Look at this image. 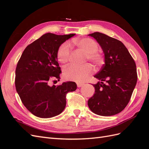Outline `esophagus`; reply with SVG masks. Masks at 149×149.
Segmentation results:
<instances>
[{"label": "esophagus", "mask_w": 149, "mask_h": 149, "mask_svg": "<svg viewBox=\"0 0 149 149\" xmlns=\"http://www.w3.org/2000/svg\"><path fill=\"white\" fill-rule=\"evenodd\" d=\"M83 84H84L82 83H77V86H78V88H80V87H81Z\"/></svg>", "instance_id": "esophagus-1"}]
</instances>
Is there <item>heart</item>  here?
Segmentation results:
<instances>
[{
  "label": "heart",
  "instance_id": "obj_1",
  "mask_svg": "<svg viewBox=\"0 0 149 149\" xmlns=\"http://www.w3.org/2000/svg\"><path fill=\"white\" fill-rule=\"evenodd\" d=\"M73 45L79 51L86 53V60L91 62L96 68L100 69L105 63V57L98 51L99 45L95 40L88 37H77L71 40ZM71 55V49L66 43L61 44L57 51V59L61 64L68 63ZM93 68L89 63L82 66H70L64 71V76L67 79L81 82L91 74Z\"/></svg>",
  "mask_w": 149,
  "mask_h": 149
}]
</instances>
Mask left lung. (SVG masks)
Masks as SVG:
<instances>
[{
  "label": "left lung",
  "mask_w": 149,
  "mask_h": 149,
  "mask_svg": "<svg viewBox=\"0 0 149 149\" xmlns=\"http://www.w3.org/2000/svg\"><path fill=\"white\" fill-rule=\"evenodd\" d=\"M89 35L101 47L105 65L94 76L100 81L93 84L95 93L89 99L88 106L97 115L113 116L123 111L131 97L137 81L136 63L119 40L100 32Z\"/></svg>",
  "instance_id": "8db88e82"
}]
</instances>
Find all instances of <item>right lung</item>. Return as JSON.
<instances>
[{
	"instance_id": "add662e5",
	"label": "right lung",
	"mask_w": 149,
	"mask_h": 149,
	"mask_svg": "<svg viewBox=\"0 0 149 149\" xmlns=\"http://www.w3.org/2000/svg\"><path fill=\"white\" fill-rule=\"evenodd\" d=\"M74 35L45 34L25 48L17 63V92L25 107L35 116L49 118L60 114L65 108L67 93L77 88L72 81L49 86L52 79L60 80L58 49Z\"/></svg>"
}]
</instances>
